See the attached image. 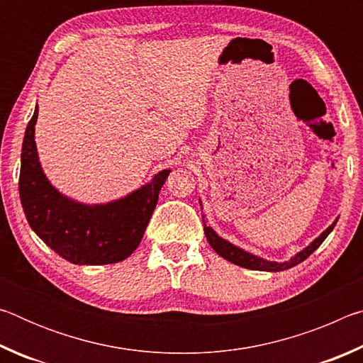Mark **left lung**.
<instances>
[{
    "instance_id": "8db88e82",
    "label": "left lung",
    "mask_w": 363,
    "mask_h": 363,
    "mask_svg": "<svg viewBox=\"0 0 363 363\" xmlns=\"http://www.w3.org/2000/svg\"><path fill=\"white\" fill-rule=\"evenodd\" d=\"M203 223H205V216H203ZM336 225V220L331 224L327 230L320 233V237H317L314 242H312L309 247H306L303 251H299L298 255H294L290 261L285 262H272V261H266L262 257H257L255 255L248 253V251L240 250L235 245H232L229 242H225L224 238H220L216 232H214L210 225H206L205 223V235L208 243L211 245V248L216 251L219 256H223L224 259L230 261L237 266L245 267V269H251V270H267V272H279V270H286L293 266H298L299 262H303L307 259L314 251L320 247L322 242L328 237V233L333 230V227Z\"/></svg>"
}]
</instances>
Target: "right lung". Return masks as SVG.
Masks as SVG:
<instances>
[{
	"mask_svg": "<svg viewBox=\"0 0 363 363\" xmlns=\"http://www.w3.org/2000/svg\"><path fill=\"white\" fill-rule=\"evenodd\" d=\"M38 107L22 144L19 194L30 227L49 248L72 264H113L126 259L143 240L158 194L171 169L147 186L106 205H83L59 194L40 167L35 144Z\"/></svg>",
	"mask_w": 363,
	"mask_h": 363,
	"instance_id": "right-lung-1",
	"label": "right lung"
}]
</instances>
